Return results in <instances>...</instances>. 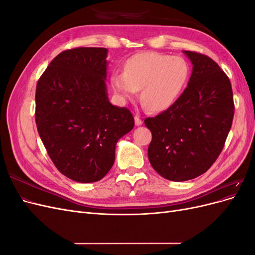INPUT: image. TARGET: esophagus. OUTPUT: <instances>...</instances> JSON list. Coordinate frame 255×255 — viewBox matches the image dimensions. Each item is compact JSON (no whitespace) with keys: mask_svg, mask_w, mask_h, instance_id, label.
<instances>
[{"mask_svg":"<svg viewBox=\"0 0 255 255\" xmlns=\"http://www.w3.org/2000/svg\"><path fill=\"white\" fill-rule=\"evenodd\" d=\"M135 125L136 126H141L142 125V120L140 119L139 116H135Z\"/></svg>","mask_w":255,"mask_h":255,"instance_id":"obj_1","label":"esophagus"}]
</instances>
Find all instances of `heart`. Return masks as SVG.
Here are the masks:
<instances>
[{
  "instance_id": "obj_1",
  "label": "heart",
  "mask_w": 255,
  "mask_h": 255,
  "mask_svg": "<svg viewBox=\"0 0 255 255\" xmlns=\"http://www.w3.org/2000/svg\"><path fill=\"white\" fill-rule=\"evenodd\" d=\"M189 79V65L181 56L142 52L129 57L125 72L112 75V86L125 99L141 89V101L150 112H163L173 105Z\"/></svg>"
}]
</instances>
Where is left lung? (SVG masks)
Segmentation results:
<instances>
[{
    "instance_id": "obj_1",
    "label": "left lung",
    "mask_w": 255,
    "mask_h": 255,
    "mask_svg": "<svg viewBox=\"0 0 255 255\" xmlns=\"http://www.w3.org/2000/svg\"><path fill=\"white\" fill-rule=\"evenodd\" d=\"M192 63L187 87L175 103L145 118L152 133L150 164L167 180L195 179L212 167L225 146L234 117L228 75L204 54L184 51Z\"/></svg>"
}]
</instances>
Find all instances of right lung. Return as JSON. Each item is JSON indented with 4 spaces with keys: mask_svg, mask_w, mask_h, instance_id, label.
I'll list each match as a JSON object with an SVG mask.
<instances>
[{
    "mask_svg": "<svg viewBox=\"0 0 255 255\" xmlns=\"http://www.w3.org/2000/svg\"><path fill=\"white\" fill-rule=\"evenodd\" d=\"M106 56L104 48L66 50L37 83L38 133L58 171L75 182L103 179L116 143L134 128L130 111L107 98Z\"/></svg>",
    "mask_w": 255,
    "mask_h": 255,
    "instance_id": "add662e5",
    "label": "right lung"
}]
</instances>
